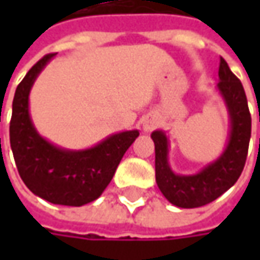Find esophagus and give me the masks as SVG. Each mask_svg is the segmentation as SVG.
<instances>
[{
  "mask_svg": "<svg viewBox=\"0 0 260 260\" xmlns=\"http://www.w3.org/2000/svg\"><path fill=\"white\" fill-rule=\"evenodd\" d=\"M157 124H159V121H157V117L156 115H146L145 120H143V130H145L146 133H149L155 127H157Z\"/></svg>",
  "mask_w": 260,
  "mask_h": 260,
  "instance_id": "34e87169",
  "label": "esophagus"
}]
</instances>
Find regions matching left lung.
Segmentation results:
<instances>
[{
	"label": "left lung",
	"mask_w": 260,
	"mask_h": 260,
	"mask_svg": "<svg viewBox=\"0 0 260 260\" xmlns=\"http://www.w3.org/2000/svg\"><path fill=\"white\" fill-rule=\"evenodd\" d=\"M218 78L217 89L229 111L230 135L224 152L214 162L204 166L197 174H175L168 160V136L162 130L152 133L155 142L156 184L171 204L181 208L210 204L236 184L245 168L252 132V118L245 89L223 57H220Z\"/></svg>",
	"instance_id": "obj_1"
}]
</instances>
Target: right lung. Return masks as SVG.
<instances>
[{"label": "right lung", "instance_id": "obj_1", "mask_svg": "<svg viewBox=\"0 0 260 260\" xmlns=\"http://www.w3.org/2000/svg\"><path fill=\"white\" fill-rule=\"evenodd\" d=\"M52 57L55 53L42 57L15 89L10 143L18 174L33 194L52 204L81 207L104 192L139 130L108 136L84 150L59 147L39 135L28 111V95Z\"/></svg>", "mask_w": 260, "mask_h": 260}]
</instances>
